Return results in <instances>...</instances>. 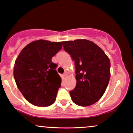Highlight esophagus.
<instances>
[{"instance_id": "34e87169", "label": "esophagus", "mask_w": 133, "mask_h": 133, "mask_svg": "<svg viewBox=\"0 0 133 133\" xmlns=\"http://www.w3.org/2000/svg\"><path fill=\"white\" fill-rule=\"evenodd\" d=\"M66 77H67V74H66V73H65V74H63V77L64 78H66Z\"/></svg>"}]
</instances>
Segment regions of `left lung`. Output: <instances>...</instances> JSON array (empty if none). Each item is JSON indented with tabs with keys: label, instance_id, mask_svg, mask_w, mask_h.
Wrapping results in <instances>:
<instances>
[{
	"label": "left lung",
	"instance_id": "1",
	"mask_svg": "<svg viewBox=\"0 0 133 133\" xmlns=\"http://www.w3.org/2000/svg\"><path fill=\"white\" fill-rule=\"evenodd\" d=\"M75 61L77 85L70 91L71 100L79 106H89L102 97L111 77V63L102 49L87 39L62 42Z\"/></svg>",
	"mask_w": 133,
	"mask_h": 133
}]
</instances>
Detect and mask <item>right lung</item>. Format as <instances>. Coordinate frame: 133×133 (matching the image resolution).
Returning a JSON list of instances; mask_svg holds the SVG:
<instances>
[{"label": "right lung", "mask_w": 133, "mask_h": 133, "mask_svg": "<svg viewBox=\"0 0 133 133\" xmlns=\"http://www.w3.org/2000/svg\"><path fill=\"white\" fill-rule=\"evenodd\" d=\"M62 48L61 42L37 40L24 48L16 59V85L25 99L35 106L47 107L55 102L62 80L51 58Z\"/></svg>", "instance_id": "1"}]
</instances>
